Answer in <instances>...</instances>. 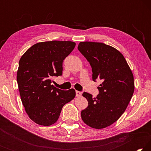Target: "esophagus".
<instances>
[{
    "label": "esophagus",
    "instance_id": "esophagus-1",
    "mask_svg": "<svg viewBox=\"0 0 151 151\" xmlns=\"http://www.w3.org/2000/svg\"><path fill=\"white\" fill-rule=\"evenodd\" d=\"M82 95V93L79 91H76V96L77 97H80Z\"/></svg>",
    "mask_w": 151,
    "mask_h": 151
}]
</instances>
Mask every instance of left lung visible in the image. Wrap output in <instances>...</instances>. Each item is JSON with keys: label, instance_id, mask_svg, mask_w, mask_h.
Segmentation results:
<instances>
[{"label": "left lung", "instance_id": "left-lung-1", "mask_svg": "<svg viewBox=\"0 0 151 151\" xmlns=\"http://www.w3.org/2000/svg\"><path fill=\"white\" fill-rule=\"evenodd\" d=\"M78 49L92 68L93 81L100 79L96 98L84 92L88 106L81 111L83 122L90 127L103 129L116 122L125 111L134 90V77L124 57L118 50L101 42H81Z\"/></svg>", "mask_w": 151, "mask_h": 151}]
</instances>
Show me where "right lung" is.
<instances>
[{"label":"right lung","mask_w":151,"mask_h":151,"mask_svg":"<svg viewBox=\"0 0 151 151\" xmlns=\"http://www.w3.org/2000/svg\"><path fill=\"white\" fill-rule=\"evenodd\" d=\"M72 41H46L29 48L19 60L17 80L29 118L42 126L57 121L63 106L75 98V89L63 91L51 85L61 76L63 63L75 47Z\"/></svg>","instance_id":"add662e5"}]
</instances>
